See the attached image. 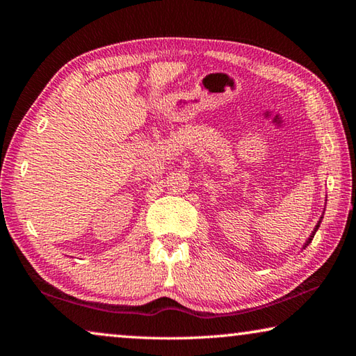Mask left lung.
<instances>
[{
  "label": "left lung",
  "mask_w": 356,
  "mask_h": 356,
  "mask_svg": "<svg viewBox=\"0 0 356 356\" xmlns=\"http://www.w3.org/2000/svg\"><path fill=\"white\" fill-rule=\"evenodd\" d=\"M322 218H323V216H321V220H318V221H317V225H316V227H314V231H312V232H311V236L308 237V240H306V243L303 245V250L306 248V246H308V245L311 243V240H312V238H314V236H316V232H317V229H318V227H321V222H322Z\"/></svg>",
  "instance_id": "obj_1"
}]
</instances>
